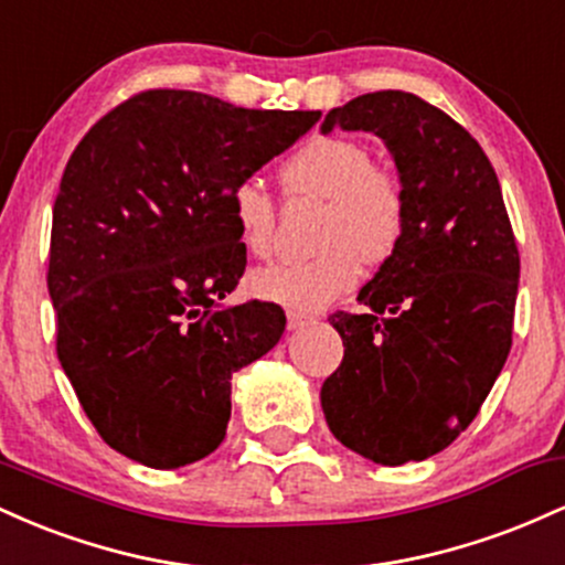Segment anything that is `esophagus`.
I'll use <instances>...</instances> for the list:
<instances>
[{
	"label": "esophagus",
	"mask_w": 565,
	"mask_h": 565,
	"mask_svg": "<svg viewBox=\"0 0 565 565\" xmlns=\"http://www.w3.org/2000/svg\"><path fill=\"white\" fill-rule=\"evenodd\" d=\"M313 321H316L313 316L297 313V310H289V313H287V327L291 329V332H295V329H302V327H308V323H313Z\"/></svg>",
	"instance_id": "esophagus-1"
}]
</instances>
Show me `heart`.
<instances>
[{"label": "heart", "instance_id": "b5f03b06", "mask_svg": "<svg viewBox=\"0 0 565 565\" xmlns=\"http://www.w3.org/2000/svg\"><path fill=\"white\" fill-rule=\"evenodd\" d=\"M291 196L327 201L313 260L274 263L249 276L252 295L300 313L327 308L355 287L361 263L380 265L398 249L406 231V193L393 172L374 167L364 142L340 135L313 138L281 167ZM231 217L244 249L268 257L274 249L276 204L257 180L231 191Z\"/></svg>", "mask_w": 565, "mask_h": 565}]
</instances>
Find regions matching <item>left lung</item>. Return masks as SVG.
<instances>
[{
  "label": "left lung",
  "mask_w": 565,
  "mask_h": 565,
  "mask_svg": "<svg viewBox=\"0 0 565 565\" xmlns=\"http://www.w3.org/2000/svg\"><path fill=\"white\" fill-rule=\"evenodd\" d=\"M385 142L406 193L398 249L334 313L345 355L321 387L329 430L377 465L423 462L476 419L512 345L518 257L497 172L478 140L401 89L332 108L321 132Z\"/></svg>",
  "instance_id": "obj_1"
}]
</instances>
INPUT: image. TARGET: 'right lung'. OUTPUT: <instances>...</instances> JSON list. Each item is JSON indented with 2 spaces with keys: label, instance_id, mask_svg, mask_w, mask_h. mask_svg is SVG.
I'll return each instance as SVG.
<instances>
[{
  "label": "right lung",
  "instance_id": "obj_1",
  "mask_svg": "<svg viewBox=\"0 0 565 565\" xmlns=\"http://www.w3.org/2000/svg\"><path fill=\"white\" fill-rule=\"evenodd\" d=\"M319 111H257L148 89L84 135L53 206L57 359L111 449L157 470L223 444L231 377L281 340L274 302L223 308L246 249L231 191Z\"/></svg>",
  "mask_w": 565,
  "mask_h": 565
}]
</instances>
